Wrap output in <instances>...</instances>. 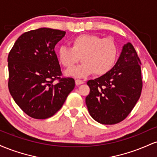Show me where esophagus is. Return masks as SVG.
I'll return each mask as SVG.
<instances>
[{
	"label": "esophagus",
	"instance_id": "obj_1",
	"mask_svg": "<svg viewBox=\"0 0 157 157\" xmlns=\"http://www.w3.org/2000/svg\"><path fill=\"white\" fill-rule=\"evenodd\" d=\"M75 83H76L77 86H80V85L84 83V81L81 80H75Z\"/></svg>",
	"mask_w": 157,
	"mask_h": 157
}]
</instances>
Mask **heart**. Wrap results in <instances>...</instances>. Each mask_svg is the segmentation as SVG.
I'll return each instance as SVG.
<instances>
[{
    "mask_svg": "<svg viewBox=\"0 0 157 157\" xmlns=\"http://www.w3.org/2000/svg\"><path fill=\"white\" fill-rule=\"evenodd\" d=\"M71 46H60L57 56L60 63L68 69L73 68L81 57L82 63L67 71L72 76L84 77L93 73L102 76L112 69L118 58V46L111 38L84 34L71 40Z\"/></svg>",
    "mask_w": 157,
    "mask_h": 157,
    "instance_id": "heart-1",
    "label": "heart"
}]
</instances>
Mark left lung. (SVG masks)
<instances>
[{"mask_svg":"<svg viewBox=\"0 0 157 157\" xmlns=\"http://www.w3.org/2000/svg\"><path fill=\"white\" fill-rule=\"evenodd\" d=\"M141 64L133 45L128 43L109 72L88 81L90 93L86 103L94 120L114 125L128 116L141 95Z\"/></svg>","mask_w":157,"mask_h":157,"instance_id":"1","label":"left lung"}]
</instances>
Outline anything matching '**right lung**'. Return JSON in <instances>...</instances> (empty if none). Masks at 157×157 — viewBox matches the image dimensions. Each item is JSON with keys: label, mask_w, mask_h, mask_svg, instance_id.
Segmentation results:
<instances>
[{"label": "right lung", "mask_w": 157, "mask_h": 157, "mask_svg": "<svg viewBox=\"0 0 157 157\" xmlns=\"http://www.w3.org/2000/svg\"><path fill=\"white\" fill-rule=\"evenodd\" d=\"M65 35V31L48 28L31 30L20 36L9 53L10 92L34 119L55 115L75 86L73 78L63 77L55 51Z\"/></svg>", "instance_id": "add662e5"}]
</instances>
